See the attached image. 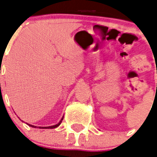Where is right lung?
Segmentation results:
<instances>
[{
	"label": "right lung",
	"mask_w": 157,
	"mask_h": 157,
	"mask_svg": "<svg viewBox=\"0 0 157 157\" xmlns=\"http://www.w3.org/2000/svg\"><path fill=\"white\" fill-rule=\"evenodd\" d=\"M63 117L62 118L61 121H59V123H58V124H54V125H51V126H46V127H40V126H39V127H38V128H39V129H54V128H56V127H58L59 125V124H61V122H62V121H63ZM28 124V125H29V126L33 127V128H36V126H34V125H32V124Z\"/></svg>",
	"instance_id": "1"
}]
</instances>
